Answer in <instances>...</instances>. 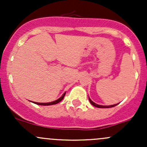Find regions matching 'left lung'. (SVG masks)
<instances>
[{
	"label": "left lung",
	"mask_w": 147,
	"mask_h": 147,
	"mask_svg": "<svg viewBox=\"0 0 147 147\" xmlns=\"http://www.w3.org/2000/svg\"><path fill=\"white\" fill-rule=\"evenodd\" d=\"M89 100H90V102L92 104V105H93V106H94V107H98V108H111V107H115V106H116V105H119V103H118V104H115V105H109V106H104V105H97V104L94 103V102L92 101L91 99L90 98V97H89Z\"/></svg>",
	"instance_id": "8db88e82"
}]
</instances>
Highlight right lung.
<instances>
[{
	"label": "right lung",
	"mask_w": 147,
	"mask_h": 147,
	"mask_svg": "<svg viewBox=\"0 0 147 147\" xmlns=\"http://www.w3.org/2000/svg\"><path fill=\"white\" fill-rule=\"evenodd\" d=\"M65 94H66V92H64V94H63V95L61 96V97H60L59 99H57V100H55V101L53 102H46V103H40V102H32L34 104H36V105H43V106H48V105H55V104H57L59 103L60 101H62V100H63V98H64Z\"/></svg>",
	"instance_id": "right-lung-1"
}]
</instances>
